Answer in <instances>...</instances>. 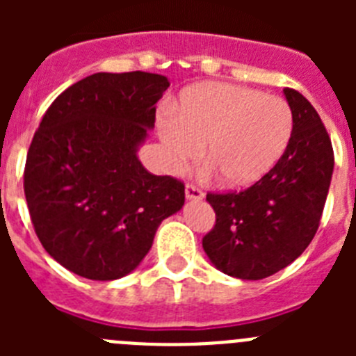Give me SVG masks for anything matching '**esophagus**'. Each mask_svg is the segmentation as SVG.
Returning <instances> with one entry per match:
<instances>
[{
	"mask_svg": "<svg viewBox=\"0 0 356 356\" xmlns=\"http://www.w3.org/2000/svg\"><path fill=\"white\" fill-rule=\"evenodd\" d=\"M203 191H201L200 187H196V185L193 184H187L185 185V197L187 200H203Z\"/></svg>",
	"mask_w": 356,
	"mask_h": 356,
	"instance_id": "obj_1",
	"label": "esophagus"
}]
</instances>
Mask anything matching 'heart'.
I'll return each mask as SVG.
<instances>
[{"label": "heart", "instance_id": "obj_1", "mask_svg": "<svg viewBox=\"0 0 356 356\" xmlns=\"http://www.w3.org/2000/svg\"><path fill=\"white\" fill-rule=\"evenodd\" d=\"M294 128L284 97L234 83H201L185 90L180 108L159 121L172 169L201 155L228 187H248L275 168Z\"/></svg>", "mask_w": 356, "mask_h": 356}]
</instances>
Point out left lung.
Instances as JSON below:
<instances>
[{
    "label": "left lung",
    "instance_id": "obj_1",
    "mask_svg": "<svg viewBox=\"0 0 356 356\" xmlns=\"http://www.w3.org/2000/svg\"><path fill=\"white\" fill-rule=\"evenodd\" d=\"M284 94L294 128L275 168L241 193L207 194L216 225L203 237V250L234 278L262 280L294 262L312 242L328 196V131L303 94L289 87Z\"/></svg>",
    "mask_w": 356,
    "mask_h": 356
}]
</instances>
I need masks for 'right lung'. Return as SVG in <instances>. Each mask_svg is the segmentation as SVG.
Here are the masks:
<instances>
[{
	"instance_id": "obj_1",
	"label": "right lung",
	"mask_w": 356,
	"mask_h": 356,
	"mask_svg": "<svg viewBox=\"0 0 356 356\" xmlns=\"http://www.w3.org/2000/svg\"><path fill=\"white\" fill-rule=\"evenodd\" d=\"M168 87L153 72H96L56 97L33 135L24 168L31 222L74 275H130L160 222L184 207L185 185L151 175L137 156Z\"/></svg>"
}]
</instances>
